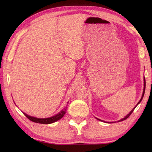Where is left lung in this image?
Instances as JSON below:
<instances>
[{
	"instance_id": "obj_1",
	"label": "left lung",
	"mask_w": 152,
	"mask_h": 152,
	"mask_svg": "<svg viewBox=\"0 0 152 152\" xmlns=\"http://www.w3.org/2000/svg\"><path fill=\"white\" fill-rule=\"evenodd\" d=\"M145 88H146V81H145V78H144V89H143V93H142V97H141V99H140V100L139 101V102H138V103H137V104L134 106V107L133 108V110H132L129 113V114L125 116V117H124V118H122V119H121L120 120H118V121L119 122V121H124V120H125L127 118H128L130 116V115L132 114V113H133V110H134V108L137 107V105L138 104H140V102L142 101V99H143V96H144V92H145ZM96 119H98V120H99V121H103V122H106V123H113V121H112V122H106V121H102V120H101V119H98V118H96Z\"/></svg>"
}]
</instances>
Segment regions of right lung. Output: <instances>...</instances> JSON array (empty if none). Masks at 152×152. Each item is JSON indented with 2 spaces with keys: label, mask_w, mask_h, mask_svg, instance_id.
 I'll return each mask as SVG.
<instances>
[{
  "label": "right lung",
  "mask_w": 152,
  "mask_h": 152,
  "mask_svg": "<svg viewBox=\"0 0 152 152\" xmlns=\"http://www.w3.org/2000/svg\"><path fill=\"white\" fill-rule=\"evenodd\" d=\"M66 108H67V107L66 106L65 107H64L60 112L58 113V114L52 116V117L48 118H38L33 117V116H31L29 115H27V114H25V113H24V112H23V113L24 115L26 116V117L28 119H30V120L32 121L35 122V123H38V124H52V123L56 122L58 120H59L60 119L62 118L64 116V115L65 114Z\"/></svg>",
  "instance_id": "1"
}]
</instances>
